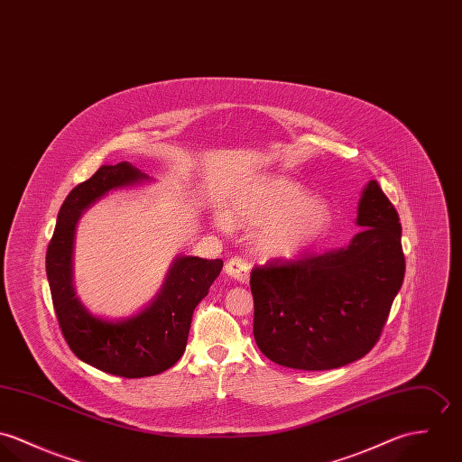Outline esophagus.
I'll list each match as a JSON object with an SVG mask.
<instances>
[{
  "label": "esophagus",
  "mask_w": 462,
  "mask_h": 462,
  "mask_svg": "<svg viewBox=\"0 0 462 462\" xmlns=\"http://www.w3.org/2000/svg\"><path fill=\"white\" fill-rule=\"evenodd\" d=\"M225 273L239 283H248V280H250V263L241 256H232L225 263Z\"/></svg>",
  "instance_id": "34e87169"
}]
</instances>
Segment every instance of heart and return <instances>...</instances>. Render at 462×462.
Segmentation results:
<instances>
[{
    "label": "heart",
    "mask_w": 462,
    "mask_h": 462,
    "mask_svg": "<svg viewBox=\"0 0 462 462\" xmlns=\"http://www.w3.org/2000/svg\"><path fill=\"white\" fill-rule=\"evenodd\" d=\"M216 223L221 228H228L232 223L256 226L254 248L258 255L291 258L326 234L331 210L289 177L260 175L230 195L226 214L217 212Z\"/></svg>",
    "instance_id": "b5f03b06"
}]
</instances>
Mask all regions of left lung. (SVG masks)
Listing matches in <instances>:
<instances>
[{"instance_id": "obj_1", "label": "left lung", "mask_w": 462, "mask_h": 462, "mask_svg": "<svg viewBox=\"0 0 462 462\" xmlns=\"http://www.w3.org/2000/svg\"><path fill=\"white\" fill-rule=\"evenodd\" d=\"M359 226L347 246L254 267V335L263 356L289 368L329 370L377 344L406 258L399 214L375 180L363 189Z\"/></svg>"}]
</instances>
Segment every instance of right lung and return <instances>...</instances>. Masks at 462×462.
<instances>
[{"instance_id":"obj_1","label":"right lung","mask_w":462,"mask_h":462,"mask_svg":"<svg viewBox=\"0 0 462 462\" xmlns=\"http://www.w3.org/2000/svg\"><path fill=\"white\" fill-rule=\"evenodd\" d=\"M145 179L129 162L101 166L60 207L46 254L52 307L70 351L103 372L127 379L161 374L180 359L193 311L223 267L221 258H175L154 301L124 320H104L81 305L72 287V245L79 216L107 191Z\"/></svg>"}]
</instances>
